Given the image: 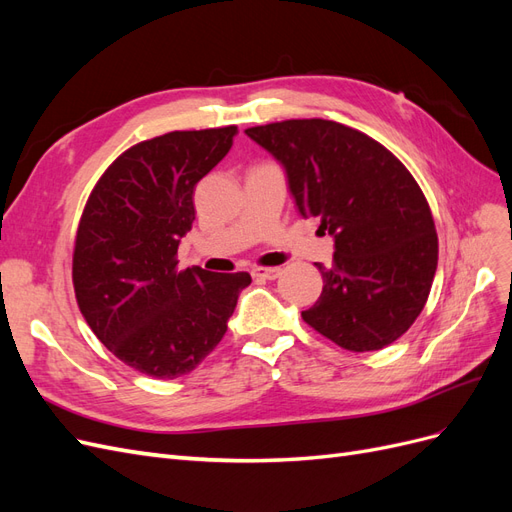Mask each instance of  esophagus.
I'll return each instance as SVG.
<instances>
[{
	"instance_id": "1",
	"label": "esophagus",
	"mask_w": 512,
	"mask_h": 512,
	"mask_svg": "<svg viewBox=\"0 0 512 512\" xmlns=\"http://www.w3.org/2000/svg\"><path fill=\"white\" fill-rule=\"evenodd\" d=\"M280 273H282V269H277V267H267V269H262V267H258V269H254V277H258V280H277V277H280Z\"/></svg>"
}]
</instances>
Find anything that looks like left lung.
Instances as JSON below:
<instances>
[{
	"mask_svg": "<svg viewBox=\"0 0 512 512\" xmlns=\"http://www.w3.org/2000/svg\"><path fill=\"white\" fill-rule=\"evenodd\" d=\"M286 170L303 218L335 241L322 294L301 314L337 346L380 350L423 312L438 267L427 198L408 168L367 134L327 119L247 128Z\"/></svg>",
	"mask_w": 512,
	"mask_h": 512,
	"instance_id": "obj_1",
	"label": "left lung"
}]
</instances>
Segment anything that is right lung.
Returning <instances> with one entry per match:
<instances>
[{
    "instance_id": "add662e5",
    "label": "right lung",
    "mask_w": 512,
    "mask_h": 512,
    "mask_svg": "<svg viewBox=\"0 0 512 512\" xmlns=\"http://www.w3.org/2000/svg\"><path fill=\"white\" fill-rule=\"evenodd\" d=\"M237 126L168 132L106 168L76 230L72 282L81 314L119 361L175 380L222 342L250 273L179 271L194 188L232 147Z\"/></svg>"
}]
</instances>
